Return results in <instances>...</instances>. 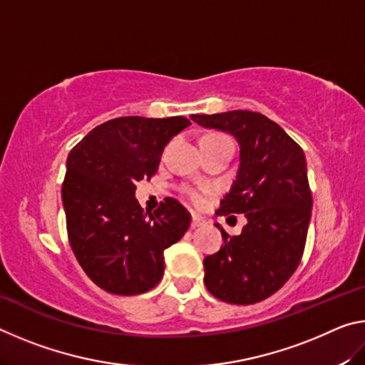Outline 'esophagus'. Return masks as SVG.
Returning <instances> with one entry per match:
<instances>
[{
    "label": "esophagus",
    "mask_w": 365,
    "mask_h": 365,
    "mask_svg": "<svg viewBox=\"0 0 365 365\" xmlns=\"http://www.w3.org/2000/svg\"><path fill=\"white\" fill-rule=\"evenodd\" d=\"M206 225V220L202 219V217H200V215L197 214H193V217H191V230H196V228H201V227H205Z\"/></svg>",
    "instance_id": "1"
}]
</instances>
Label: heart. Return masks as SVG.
<instances>
[{"label": "heart", "instance_id": "obj_1", "mask_svg": "<svg viewBox=\"0 0 365 365\" xmlns=\"http://www.w3.org/2000/svg\"><path fill=\"white\" fill-rule=\"evenodd\" d=\"M209 137H212V138H224V137H220V135H207V137H205V138H209ZM187 195L190 196V200H191V201H195V202H200V201H201V195H200V191L188 188V190H187Z\"/></svg>", "mask_w": 365, "mask_h": 365}]
</instances>
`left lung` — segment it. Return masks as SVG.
I'll use <instances>...</instances> for the list:
<instances>
[{
	"instance_id": "1",
	"label": "left lung",
	"mask_w": 365,
	"mask_h": 365,
	"mask_svg": "<svg viewBox=\"0 0 365 365\" xmlns=\"http://www.w3.org/2000/svg\"><path fill=\"white\" fill-rule=\"evenodd\" d=\"M191 120L237 140V177L217 214L246 217L237 237L215 224L224 245L205 257V285L220 301L255 304L285 285L304 251L312 211L306 156L279 123L259 113L193 114Z\"/></svg>"
}]
</instances>
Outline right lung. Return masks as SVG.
<instances>
[{"label":"right lung","instance_id":"1","mask_svg":"<svg viewBox=\"0 0 365 365\" xmlns=\"http://www.w3.org/2000/svg\"><path fill=\"white\" fill-rule=\"evenodd\" d=\"M187 117H117L95 127L67 158L63 205L71 248L104 292H150L164 275V251L188 230L191 215L165 197L145 212L137 182L158 170L165 145L190 125Z\"/></svg>","mask_w":365,"mask_h":365}]
</instances>
